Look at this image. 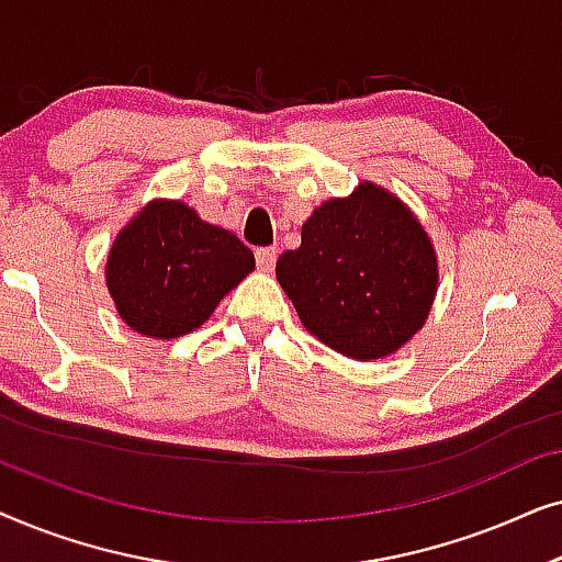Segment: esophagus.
Segmentation results:
<instances>
[{
    "instance_id": "1",
    "label": "esophagus",
    "mask_w": 562,
    "mask_h": 562,
    "mask_svg": "<svg viewBox=\"0 0 562 562\" xmlns=\"http://www.w3.org/2000/svg\"><path fill=\"white\" fill-rule=\"evenodd\" d=\"M276 258H279V250L271 248V245H268V248H258L256 250V263H258L260 271H273Z\"/></svg>"
}]
</instances>
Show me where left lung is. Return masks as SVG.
Segmentation results:
<instances>
[{
	"mask_svg": "<svg viewBox=\"0 0 562 562\" xmlns=\"http://www.w3.org/2000/svg\"><path fill=\"white\" fill-rule=\"evenodd\" d=\"M276 279L299 319L329 348L375 360L425 325L437 291V258L417 217L386 189L360 183L329 199L281 252Z\"/></svg>",
	"mask_w": 562,
	"mask_h": 562,
	"instance_id": "1",
	"label": "left lung"
}]
</instances>
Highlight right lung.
I'll use <instances>...</instances> for the list:
<instances>
[{"label": "right lung", "instance_id": "1", "mask_svg": "<svg viewBox=\"0 0 562 562\" xmlns=\"http://www.w3.org/2000/svg\"><path fill=\"white\" fill-rule=\"evenodd\" d=\"M252 268V250L233 233L183 202H153L114 240L106 289L130 327L168 340L204 325Z\"/></svg>", "mask_w": 562, "mask_h": 562}]
</instances>
